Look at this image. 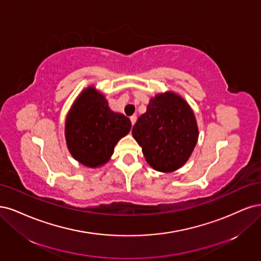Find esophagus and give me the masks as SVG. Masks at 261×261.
Wrapping results in <instances>:
<instances>
[{
	"mask_svg": "<svg viewBox=\"0 0 261 261\" xmlns=\"http://www.w3.org/2000/svg\"><path fill=\"white\" fill-rule=\"evenodd\" d=\"M130 120H131V123H132V125L137 122V116L136 115H133V116H131L130 117Z\"/></svg>",
	"mask_w": 261,
	"mask_h": 261,
	"instance_id": "34e87169",
	"label": "esophagus"
}]
</instances>
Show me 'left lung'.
I'll use <instances>...</instances> for the list:
<instances>
[{
    "instance_id": "left-lung-1",
    "label": "left lung",
    "mask_w": 261,
    "mask_h": 261,
    "mask_svg": "<svg viewBox=\"0 0 261 261\" xmlns=\"http://www.w3.org/2000/svg\"><path fill=\"white\" fill-rule=\"evenodd\" d=\"M132 134L155 170L171 172L187 163L196 145L198 130L186 100L167 92L149 100Z\"/></svg>"
}]
</instances>
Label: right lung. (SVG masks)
Returning <instances> with one entry per match:
<instances>
[{"mask_svg":"<svg viewBox=\"0 0 261 261\" xmlns=\"http://www.w3.org/2000/svg\"><path fill=\"white\" fill-rule=\"evenodd\" d=\"M131 129V121L114 113L102 94L89 88L80 94L66 119V141L69 152L82 165H104L114 147Z\"/></svg>","mask_w":261,"mask_h":261,"instance_id":"right-lung-1","label":"right lung"}]
</instances>
